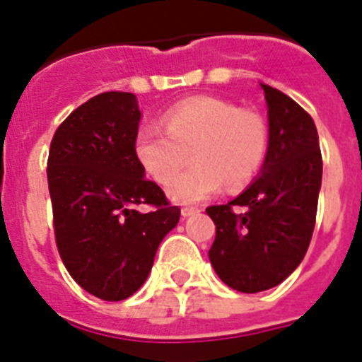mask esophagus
<instances>
[{
  "instance_id": "34e87169",
  "label": "esophagus",
  "mask_w": 362,
  "mask_h": 362,
  "mask_svg": "<svg viewBox=\"0 0 362 362\" xmlns=\"http://www.w3.org/2000/svg\"><path fill=\"white\" fill-rule=\"evenodd\" d=\"M200 213V209L198 207H182V216L184 218H189V216H194V214Z\"/></svg>"
}]
</instances>
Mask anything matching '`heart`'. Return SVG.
Wrapping results in <instances>:
<instances>
[{
	"instance_id": "heart-1",
	"label": "heart",
	"mask_w": 362,
	"mask_h": 362,
	"mask_svg": "<svg viewBox=\"0 0 362 362\" xmlns=\"http://www.w3.org/2000/svg\"><path fill=\"white\" fill-rule=\"evenodd\" d=\"M269 132L254 112L213 97L177 104L164 115V128L146 124L135 139L142 168L165 184L185 163L195 158L168 185V194L180 204H197L220 191L223 182L238 189L252 180L265 160Z\"/></svg>"
}]
</instances>
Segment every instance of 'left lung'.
I'll return each instance as SVG.
<instances>
[{
    "instance_id": "1",
    "label": "left lung",
    "mask_w": 362,
    "mask_h": 362,
    "mask_svg": "<svg viewBox=\"0 0 362 362\" xmlns=\"http://www.w3.org/2000/svg\"><path fill=\"white\" fill-rule=\"evenodd\" d=\"M269 115V148L258 180L226 205H211L216 238L214 272L245 294L269 291L298 269L310 245L323 177L314 120L296 100L262 84ZM234 204L247 206L236 215Z\"/></svg>"
}]
</instances>
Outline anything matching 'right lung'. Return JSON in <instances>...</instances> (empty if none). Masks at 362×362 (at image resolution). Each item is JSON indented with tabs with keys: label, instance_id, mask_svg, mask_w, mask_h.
<instances>
[{
	"label": "right lung",
	"instance_id": "right-lung-1",
	"mask_svg": "<svg viewBox=\"0 0 362 362\" xmlns=\"http://www.w3.org/2000/svg\"><path fill=\"white\" fill-rule=\"evenodd\" d=\"M139 122L133 93H99L63 120L48 153L57 250L71 278L104 301L144 285L158 245L180 220V207L144 178ZM144 204L153 209L144 214Z\"/></svg>",
	"mask_w": 362,
	"mask_h": 362
}]
</instances>
